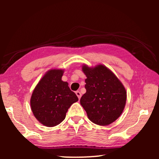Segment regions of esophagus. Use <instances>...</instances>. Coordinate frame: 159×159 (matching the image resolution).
Returning a JSON list of instances; mask_svg holds the SVG:
<instances>
[{"instance_id":"34e87169","label":"esophagus","mask_w":159,"mask_h":159,"mask_svg":"<svg viewBox=\"0 0 159 159\" xmlns=\"http://www.w3.org/2000/svg\"><path fill=\"white\" fill-rule=\"evenodd\" d=\"M76 95L78 97V98L80 99V98H81V93H80V92H79V91H76Z\"/></svg>"}]
</instances>
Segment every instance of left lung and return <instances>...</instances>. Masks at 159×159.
<instances>
[{
	"label": "left lung",
	"mask_w": 159,
	"mask_h": 159,
	"mask_svg": "<svg viewBox=\"0 0 159 159\" xmlns=\"http://www.w3.org/2000/svg\"><path fill=\"white\" fill-rule=\"evenodd\" d=\"M85 79L86 93L80 104L93 123L108 125L121 115L126 103L125 88L111 70L102 64L82 66Z\"/></svg>",
	"instance_id": "8db88e82"
}]
</instances>
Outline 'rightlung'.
<instances>
[{"label": "right lung", "instance_id": "1", "mask_svg": "<svg viewBox=\"0 0 159 159\" xmlns=\"http://www.w3.org/2000/svg\"><path fill=\"white\" fill-rule=\"evenodd\" d=\"M64 70L50 69L38 83L30 104L34 116L43 125L53 127L62 122L72 104L79 100L67 82L61 80Z\"/></svg>", "mask_w": 159, "mask_h": 159}]
</instances>
